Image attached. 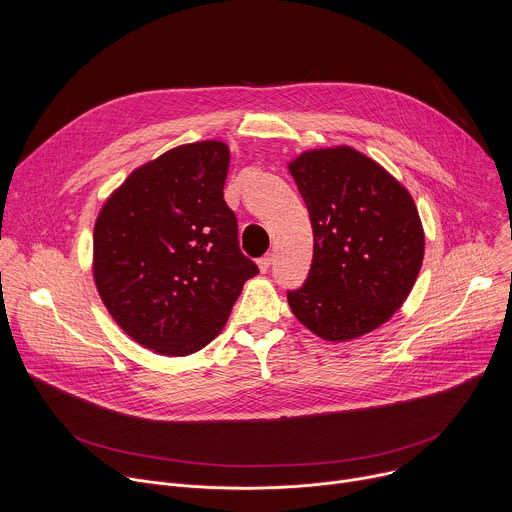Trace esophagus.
I'll return each mask as SVG.
<instances>
[{
    "instance_id": "esophagus-1",
    "label": "esophagus",
    "mask_w": 512,
    "mask_h": 512,
    "mask_svg": "<svg viewBox=\"0 0 512 512\" xmlns=\"http://www.w3.org/2000/svg\"><path fill=\"white\" fill-rule=\"evenodd\" d=\"M271 261H273V255H271V253H267L265 257H261V259L257 261V267H259V271H261V273H267V269L271 267Z\"/></svg>"
}]
</instances>
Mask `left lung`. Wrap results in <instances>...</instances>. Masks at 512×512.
<instances>
[{
  "instance_id": "8db88e82",
  "label": "left lung",
  "mask_w": 512,
  "mask_h": 512,
  "mask_svg": "<svg viewBox=\"0 0 512 512\" xmlns=\"http://www.w3.org/2000/svg\"><path fill=\"white\" fill-rule=\"evenodd\" d=\"M313 227L305 285L287 293L299 323L350 342L386 323L410 295L424 227L408 189L352 146L311 148L289 162Z\"/></svg>"
}]
</instances>
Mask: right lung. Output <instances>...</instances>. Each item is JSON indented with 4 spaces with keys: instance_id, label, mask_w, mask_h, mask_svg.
<instances>
[{
    "instance_id": "add662e5",
    "label": "right lung",
    "mask_w": 512,
    "mask_h": 512,
    "mask_svg": "<svg viewBox=\"0 0 512 512\" xmlns=\"http://www.w3.org/2000/svg\"><path fill=\"white\" fill-rule=\"evenodd\" d=\"M229 146L201 140L134 168L94 223L98 295L134 342L183 358L221 333L257 265L223 199Z\"/></svg>"
}]
</instances>
